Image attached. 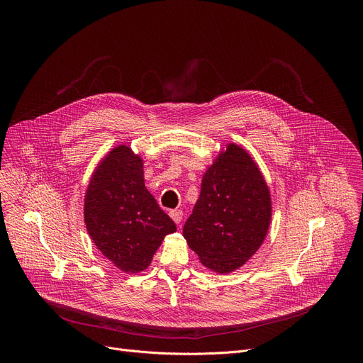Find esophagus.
I'll use <instances>...</instances> for the list:
<instances>
[{
	"label": "esophagus",
	"mask_w": 363,
	"mask_h": 363,
	"mask_svg": "<svg viewBox=\"0 0 363 363\" xmlns=\"http://www.w3.org/2000/svg\"><path fill=\"white\" fill-rule=\"evenodd\" d=\"M169 216H171V218L174 220V223L175 224H179L181 221H182V211L181 210H172V211H169Z\"/></svg>",
	"instance_id": "34e87169"
}]
</instances>
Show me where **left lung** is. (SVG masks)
Returning <instances> with one entry per match:
<instances>
[{
	"label": "left lung",
	"mask_w": 363,
	"mask_h": 363,
	"mask_svg": "<svg viewBox=\"0 0 363 363\" xmlns=\"http://www.w3.org/2000/svg\"><path fill=\"white\" fill-rule=\"evenodd\" d=\"M269 185L247 149L227 143L205 171L182 234L203 267L228 274L262 247L272 224Z\"/></svg>",
	"instance_id": "left-lung-1"
}]
</instances>
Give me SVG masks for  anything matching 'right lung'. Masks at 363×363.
Wrapping results in <instances>:
<instances>
[{"mask_svg":"<svg viewBox=\"0 0 363 363\" xmlns=\"http://www.w3.org/2000/svg\"><path fill=\"white\" fill-rule=\"evenodd\" d=\"M84 224L97 250L123 273L146 270L175 223L146 189L143 160L118 145L93 171L84 195Z\"/></svg>","mask_w":363,"mask_h":363,"instance_id":"right-lung-1","label":"right lung"}]
</instances>
